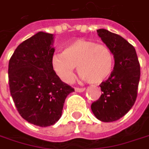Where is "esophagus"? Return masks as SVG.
Returning a JSON list of instances; mask_svg holds the SVG:
<instances>
[{
	"mask_svg": "<svg viewBox=\"0 0 149 149\" xmlns=\"http://www.w3.org/2000/svg\"><path fill=\"white\" fill-rule=\"evenodd\" d=\"M75 91H76L77 92H82V91H85V88H77V87H76V88H75Z\"/></svg>",
	"mask_w": 149,
	"mask_h": 149,
	"instance_id": "34e87169",
	"label": "esophagus"
}]
</instances>
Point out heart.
Segmentation results:
<instances>
[{
  "label": "heart",
  "instance_id": "obj_1",
  "mask_svg": "<svg viewBox=\"0 0 149 149\" xmlns=\"http://www.w3.org/2000/svg\"><path fill=\"white\" fill-rule=\"evenodd\" d=\"M114 55L105 45L78 39L69 43L63 53L52 57V65L55 73L65 83L72 81L74 68L90 84H101L111 74L114 67Z\"/></svg>",
  "mask_w": 149,
  "mask_h": 149
}]
</instances>
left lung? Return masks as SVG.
<instances>
[{
    "label": "left lung",
    "mask_w": 149,
    "mask_h": 149,
    "mask_svg": "<svg viewBox=\"0 0 149 149\" xmlns=\"http://www.w3.org/2000/svg\"><path fill=\"white\" fill-rule=\"evenodd\" d=\"M98 36L112 52L114 69L99 85L103 91L92 103L95 116L104 123L114 122L126 115L134 105L140 81V63L134 46L122 36L106 29H98Z\"/></svg>",
    "instance_id": "obj_1"
}]
</instances>
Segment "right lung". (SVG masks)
I'll return each instance as SVG.
<instances>
[{"label":"right lung","instance_id":"right-lung-1","mask_svg":"<svg viewBox=\"0 0 149 149\" xmlns=\"http://www.w3.org/2000/svg\"><path fill=\"white\" fill-rule=\"evenodd\" d=\"M52 43L53 34L39 32L18 45L8 64L15 107L22 118L40 127L59 120L66 97L74 91L52 68Z\"/></svg>","mask_w":149,"mask_h":149}]
</instances>
